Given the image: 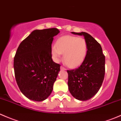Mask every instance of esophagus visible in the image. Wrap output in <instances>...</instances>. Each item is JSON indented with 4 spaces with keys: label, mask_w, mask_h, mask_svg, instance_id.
Segmentation results:
<instances>
[{
    "label": "esophagus",
    "mask_w": 121,
    "mask_h": 121,
    "mask_svg": "<svg viewBox=\"0 0 121 121\" xmlns=\"http://www.w3.org/2000/svg\"><path fill=\"white\" fill-rule=\"evenodd\" d=\"M60 69H61V70H65V68L64 67H62V66H61Z\"/></svg>",
    "instance_id": "obj_1"
}]
</instances>
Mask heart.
I'll return each instance as SVG.
<instances>
[{"mask_svg": "<svg viewBox=\"0 0 121 121\" xmlns=\"http://www.w3.org/2000/svg\"><path fill=\"white\" fill-rule=\"evenodd\" d=\"M87 51V42L83 38L65 35L58 38L56 46L51 49L52 57L58 62L63 54L65 64L68 67L75 68L82 64Z\"/></svg>", "mask_w": 121, "mask_h": 121, "instance_id": "b5f03b06", "label": "heart"}]
</instances>
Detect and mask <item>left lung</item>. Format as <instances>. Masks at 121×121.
<instances>
[{
  "mask_svg": "<svg viewBox=\"0 0 121 121\" xmlns=\"http://www.w3.org/2000/svg\"><path fill=\"white\" fill-rule=\"evenodd\" d=\"M71 33L84 36L87 51L85 60L78 68L67 71L68 89L76 99L86 101L101 87L105 75V56L101 45L91 35L85 32Z\"/></svg>",
  "mask_w": 121,
  "mask_h": 121,
  "instance_id": "1",
  "label": "left lung"
}]
</instances>
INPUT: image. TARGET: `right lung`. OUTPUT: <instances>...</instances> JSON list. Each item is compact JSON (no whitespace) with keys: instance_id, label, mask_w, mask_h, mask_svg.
<instances>
[{"instance_id":"obj_1","label":"right lung","mask_w":121,"mask_h":121,"mask_svg":"<svg viewBox=\"0 0 121 121\" xmlns=\"http://www.w3.org/2000/svg\"><path fill=\"white\" fill-rule=\"evenodd\" d=\"M58 29L36 30L20 43L14 58L15 77L25 97L35 101L49 97L60 65L52 58V43Z\"/></svg>"}]
</instances>
